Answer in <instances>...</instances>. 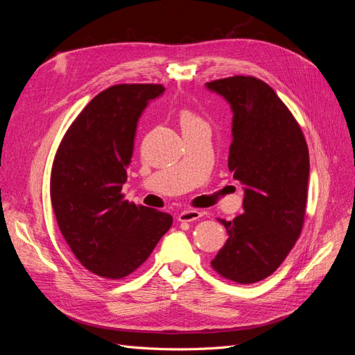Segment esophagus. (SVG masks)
<instances>
[{
  "mask_svg": "<svg viewBox=\"0 0 355 355\" xmlns=\"http://www.w3.org/2000/svg\"><path fill=\"white\" fill-rule=\"evenodd\" d=\"M201 218V211L198 210H184L182 213H179L178 220L179 222H192L197 220Z\"/></svg>",
  "mask_w": 355,
  "mask_h": 355,
  "instance_id": "1",
  "label": "esophagus"
}]
</instances>
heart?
I'll use <instances>...</instances> for the list:
<instances>
[{"label": "heart", "mask_w": 355, "mask_h": 355, "mask_svg": "<svg viewBox=\"0 0 355 355\" xmlns=\"http://www.w3.org/2000/svg\"><path fill=\"white\" fill-rule=\"evenodd\" d=\"M179 124L182 127V130L187 132L191 130V128H196L201 124H206V121L200 118L194 111L189 108H182L179 111Z\"/></svg>", "instance_id": "b5f03b06"}]
</instances>
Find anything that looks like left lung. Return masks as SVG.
<instances>
[{
  "instance_id": "obj_1",
  "label": "left lung",
  "mask_w": 355,
  "mask_h": 355,
  "mask_svg": "<svg viewBox=\"0 0 355 355\" xmlns=\"http://www.w3.org/2000/svg\"><path fill=\"white\" fill-rule=\"evenodd\" d=\"M207 87L231 103L228 168L244 188V213L220 220L228 240L211 261L220 277L252 284L270 277L304 228L309 154L293 114L262 80L250 75L213 80Z\"/></svg>"
}]
</instances>
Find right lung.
Listing matches in <instances>:
<instances>
[{"label":"right lung","mask_w":355,"mask_h":355,"mask_svg":"<svg viewBox=\"0 0 355 355\" xmlns=\"http://www.w3.org/2000/svg\"><path fill=\"white\" fill-rule=\"evenodd\" d=\"M163 84H116L75 118L53 159L51 206L80 263L106 280L141 266L170 230L168 213L124 198L137 120Z\"/></svg>","instance_id":"add662e5"}]
</instances>
